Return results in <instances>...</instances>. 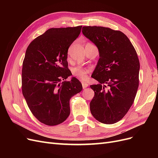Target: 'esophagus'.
Masks as SVG:
<instances>
[{"label": "esophagus", "mask_w": 158, "mask_h": 158, "mask_svg": "<svg viewBox=\"0 0 158 158\" xmlns=\"http://www.w3.org/2000/svg\"><path fill=\"white\" fill-rule=\"evenodd\" d=\"M88 86V84L86 82H82V88L83 89L86 88Z\"/></svg>", "instance_id": "esophagus-1"}]
</instances>
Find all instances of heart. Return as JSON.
<instances>
[{"instance_id": "heart-1", "label": "heart", "mask_w": 158, "mask_h": 158, "mask_svg": "<svg viewBox=\"0 0 158 158\" xmlns=\"http://www.w3.org/2000/svg\"><path fill=\"white\" fill-rule=\"evenodd\" d=\"M89 72L88 69H84L81 66H76L72 69V74L74 77L80 80H85L87 78V73Z\"/></svg>"}]
</instances>
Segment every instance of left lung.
<instances>
[{"mask_svg":"<svg viewBox=\"0 0 158 158\" xmlns=\"http://www.w3.org/2000/svg\"><path fill=\"white\" fill-rule=\"evenodd\" d=\"M82 33L98 47L99 59L91 85L94 97L89 103L94 117L111 125L131 108L139 84L140 63L131 42L120 31L101 26H84Z\"/></svg>","mask_w":158,"mask_h":158,"instance_id":"1","label":"left lung"}]
</instances>
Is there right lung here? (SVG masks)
<instances>
[{
    "mask_svg": "<svg viewBox=\"0 0 158 158\" xmlns=\"http://www.w3.org/2000/svg\"><path fill=\"white\" fill-rule=\"evenodd\" d=\"M82 26L51 28L27 47L22 71V94L38 120L54 126L64 122L70 113V99L82 85L68 69V49L78 37Z\"/></svg>",
    "mask_w": 158,
    "mask_h": 158,
    "instance_id": "right-lung-1",
    "label": "right lung"
}]
</instances>
